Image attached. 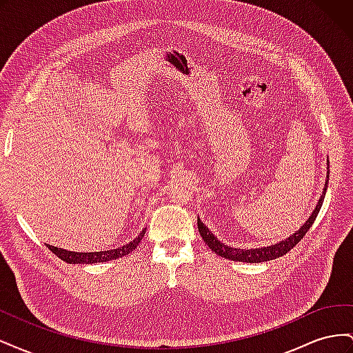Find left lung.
<instances>
[{"label": "left lung", "instance_id": "1", "mask_svg": "<svg viewBox=\"0 0 353 353\" xmlns=\"http://www.w3.org/2000/svg\"><path fill=\"white\" fill-rule=\"evenodd\" d=\"M328 178V175H327ZM327 185H328V179L324 187V194L319 199L318 205L315 206L312 215L309 216V219L303 223V225L299 228L293 236L287 237L285 240L276 243V244H271L268 248H259V249H239V248H231V245H227L221 243L213 234L209 231V228L203 223L200 219H197V227H199V232L201 239L205 240V243L209 245V248L215 252L216 254L222 256V258L230 259V261H237V262H249V263H259V262H266V261H272L280 258V256L285 254L287 252H290L294 245L301 241L305 234L307 232V230L312 227V223L315 221V218L318 216V212L323 206V201L325 197V191H327Z\"/></svg>", "mask_w": 353, "mask_h": 353}]
</instances>
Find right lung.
I'll return each instance as SVG.
<instances>
[{"label":"right lung","mask_w":353,"mask_h":353,"mask_svg":"<svg viewBox=\"0 0 353 353\" xmlns=\"http://www.w3.org/2000/svg\"><path fill=\"white\" fill-rule=\"evenodd\" d=\"M145 234V228L140 232V236L137 239H134L132 241H130L128 244H123L122 248L117 249H112V250H104V252H90V253H81V252H70V250H65L60 248H54V245L48 244V249L54 253L56 256L61 261H65L68 263H97V262H108V261H113L117 258H122V256L131 253L132 250H135V248L138 245L144 237Z\"/></svg>","instance_id":"1"}]
</instances>
